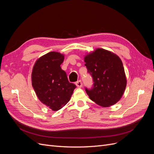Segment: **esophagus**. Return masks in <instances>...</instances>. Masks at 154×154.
I'll list each match as a JSON object with an SVG mask.
<instances>
[{"label": "esophagus", "instance_id": "34e87169", "mask_svg": "<svg viewBox=\"0 0 154 154\" xmlns=\"http://www.w3.org/2000/svg\"><path fill=\"white\" fill-rule=\"evenodd\" d=\"M75 84H76V87H78V88H81L82 87V82L80 80L76 82Z\"/></svg>", "mask_w": 154, "mask_h": 154}]
</instances>
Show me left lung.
<instances>
[{
	"label": "left lung",
	"mask_w": 154,
	"mask_h": 154,
	"mask_svg": "<svg viewBox=\"0 0 154 154\" xmlns=\"http://www.w3.org/2000/svg\"><path fill=\"white\" fill-rule=\"evenodd\" d=\"M84 61L94 82L92 89L86 88L89 98L103 107L116 104L123 96L127 83L122 60L110 51L97 48L84 56Z\"/></svg>",
	"instance_id": "obj_1"
}]
</instances>
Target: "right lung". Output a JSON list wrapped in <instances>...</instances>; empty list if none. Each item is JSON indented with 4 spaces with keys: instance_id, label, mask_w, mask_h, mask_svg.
Instances as JSON below:
<instances>
[{
    "instance_id": "add662e5",
    "label": "right lung",
    "mask_w": 154,
    "mask_h": 154,
    "mask_svg": "<svg viewBox=\"0 0 154 154\" xmlns=\"http://www.w3.org/2000/svg\"><path fill=\"white\" fill-rule=\"evenodd\" d=\"M64 57L59 52H49L36 60L32 70V86L37 97L53 111L68 103L76 87L69 83L66 72L60 67Z\"/></svg>"
}]
</instances>
